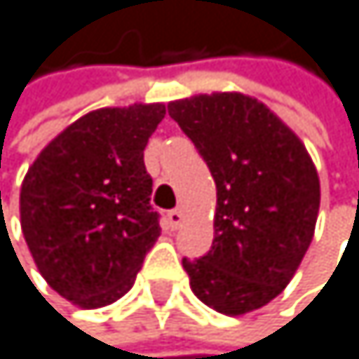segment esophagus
<instances>
[{
  "label": "esophagus",
  "mask_w": 359,
  "mask_h": 359,
  "mask_svg": "<svg viewBox=\"0 0 359 359\" xmlns=\"http://www.w3.org/2000/svg\"><path fill=\"white\" fill-rule=\"evenodd\" d=\"M181 222H183V213L181 211H178V209L168 211V224H170V229H178V226H181Z\"/></svg>",
  "instance_id": "obj_1"
}]
</instances>
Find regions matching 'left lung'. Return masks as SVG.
I'll return each mask as SVG.
<instances>
[{
	"label": "left lung",
	"mask_w": 359,
	"mask_h": 359,
	"mask_svg": "<svg viewBox=\"0 0 359 359\" xmlns=\"http://www.w3.org/2000/svg\"><path fill=\"white\" fill-rule=\"evenodd\" d=\"M168 113L218 189L211 250L183 257L194 294L229 316L259 309L281 294L314 238L320 183L312 158L275 113L242 93L170 102Z\"/></svg>",
	"instance_id": "8db88e82"
}]
</instances>
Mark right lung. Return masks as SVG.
<instances>
[{"label": "right lung", "instance_id": "1", "mask_svg": "<svg viewBox=\"0 0 359 359\" xmlns=\"http://www.w3.org/2000/svg\"><path fill=\"white\" fill-rule=\"evenodd\" d=\"M163 104L100 109L65 128L27 170L21 229L43 279L80 307L133 287L161 235L144 150Z\"/></svg>", "mask_w": 359, "mask_h": 359}]
</instances>
